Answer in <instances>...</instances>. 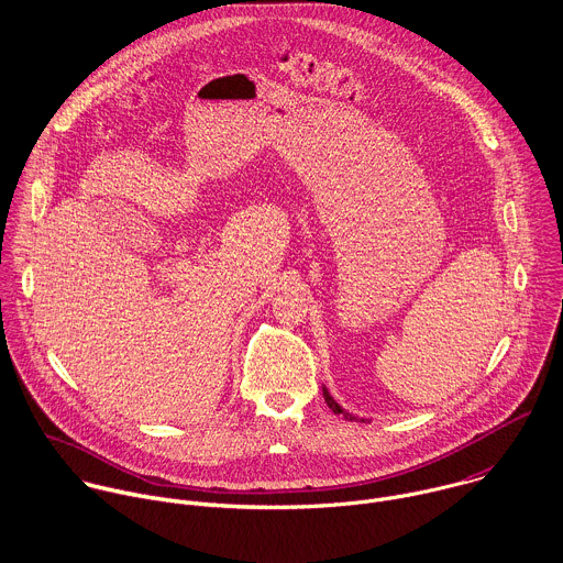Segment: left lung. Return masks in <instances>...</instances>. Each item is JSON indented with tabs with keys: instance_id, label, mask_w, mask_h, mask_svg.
Segmentation results:
<instances>
[{
	"instance_id": "1",
	"label": "left lung",
	"mask_w": 563,
	"mask_h": 563,
	"mask_svg": "<svg viewBox=\"0 0 563 563\" xmlns=\"http://www.w3.org/2000/svg\"><path fill=\"white\" fill-rule=\"evenodd\" d=\"M323 398H325V402H328V407H330V409H332V411H334V413H343V418H347V420H352V418H354V416H352V413H347V411H343V409H341V407H339V405H336V400H334V398H332V396H330V394H328V389H323ZM361 420H363V418H361Z\"/></svg>"
}]
</instances>
